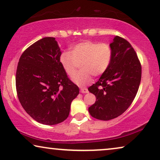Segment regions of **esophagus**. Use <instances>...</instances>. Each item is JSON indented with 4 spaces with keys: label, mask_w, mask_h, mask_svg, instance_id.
I'll use <instances>...</instances> for the list:
<instances>
[{
    "label": "esophagus",
    "mask_w": 160,
    "mask_h": 160,
    "mask_svg": "<svg viewBox=\"0 0 160 160\" xmlns=\"http://www.w3.org/2000/svg\"><path fill=\"white\" fill-rule=\"evenodd\" d=\"M81 92L82 93H88V89H87V88H82L80 89Z\"/></svg>",
    "instance_id": "esophagus-1"
}]
</instances>
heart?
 Here are the masks:
<instances>
[{
    "label": "heart",
    "instance_id": "heart-1",
    "mask_svg": "<svg viewBox=\"0 0 160 160\" xmlns=\"http://www.w3.org/2000/svg\"><path fill=\"white\" fill-rule=\"evenodd\" d=\"M112 58L113 49L109 43L85 41L72 47L71 52H62L60 62L71 77L75 75L82 64V71L74 76L73 82L82 87L92 82V75L103 74L110 66Z\"/></svg>",
    "mask_w": 160,
    "mask_h": 160
}]
</instances>
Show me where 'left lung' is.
<instances>
[{
    "label": "left lung",
    "instance_id": "obj_1",
    "mask_svg": "<svg viewBox=\"0 0 160 160\" xmlns=\"http://www.w3.org/2000/svg\"><path fill=\"white\" fill-rule=\"evenodd\" d=\"M110 45L113 49L110 66L88 88L96 97L89 112L92 117L103 121L118 117L129 108L141 79V63L130 43L117 36Z\"/></svg>",
    "mask_w": 160,
    "mask_h": 160
}]
</instances>
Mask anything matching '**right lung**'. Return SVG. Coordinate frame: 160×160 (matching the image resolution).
I'll list each match as a JSON object with an SVG mask.
<instances>
[{"mask_svg":"<svg viewBox=\"0 0 160 160\" xmlns=\"http://www.w3.org/2000/svg\"><path fill=\"white\" fill-rule=\"evenodd\" d=\"M61 54L55 38L45 37L23 52L17 65L19 102L32 119L47 125L65 121L79 93L61 65Z\"/></svg>","mask_w":160,"mask_h":160,"instance_id":"obj_1","label":"right lung"}]
</instances>
